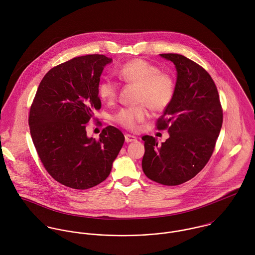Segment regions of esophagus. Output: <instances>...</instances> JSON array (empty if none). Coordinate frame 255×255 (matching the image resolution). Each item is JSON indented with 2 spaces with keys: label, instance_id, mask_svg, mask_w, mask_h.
<instances>
[{
  "label": "esophagus",
  "instance_id": "esophagus-1",
  "mask_svg": "<svg viewBox=\"0 0 255 255\" xmlns=\"http://www.w3.org/2000/svg\"><path fill=\"white\" fill-rule=\"evenodd\" d=\"M125 139H126V142H132V141H135L136 140V137L133 136V135H130V134H126L125 135Z\"/></svg>",
  "mask_w": 255,
  "mask_h": 255
}]
</instances>
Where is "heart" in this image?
<instances>
[{"label":"heart","instance_id":"obj_1","mask_svg":"<svg viewBox=\"0 0 255 255\" xmlns=\"http://www.w3.org/2000/svg\"><path fill=\"white\" fill-rule=\"evenodd\" d=\"M118 76L130 85L138 87L137 102L141 105L132 108H123L117 112L113 120L128 130H135L139 124L148 117L147 107L155 113H161L167 109L176 93V81L167 73L161 72L160 68L145 61L144 59H133L124 64L118 71ZM100 98L113 103L119 93L118 84L105 79L98 86Z\"/></svg>","mask_w":255,"mask_h":255}]
</instances>
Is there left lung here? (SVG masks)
I'll use <instances>...</instances> for the list:
<instances>
[{
  "mask_svg": "<svg viewBox=\"0 0 255 255\" xmlns=\"http://www.w3.org/2000/svg\"><path fill=\"white\" fill-rule=\"evenodd\" d=\"M160 56L173 62L178 73L175 97L156 122L157 129H168L170 137L159 145L155 137L142 136V170L153 182L178 185L208 163L222 128L223 109L215 82L201 66L179 54Z\"/></svg>",
  "mask_w": 255,
  "mask_h": 255,
  "instance_id": "left-lung-1",
  "label": "left lung"
}]
</instances>
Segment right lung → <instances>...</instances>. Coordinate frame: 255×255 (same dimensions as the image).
Returning <instances> with one entry per match:
<instances>
[{
    "instance_id": "obj_1",
    "label": "right lung",
    "mask_w": 255,
    "mask_h": 255,
    "mask_svg": "<svg viewBox=\"0 0 255 255\" xmlns=\"http://www.w3.org/2000/svg\"><path fill=\"white\" fill-rule=\"evenodd\" d=\"M112 59L104 55L76 57L51 69L41 80L28 124L37 154L49 175L74 189L105 181L125 142L115 127L99 139L87 137V124L101 108L100 76Z\"/></svg>"
}]
</instances>
